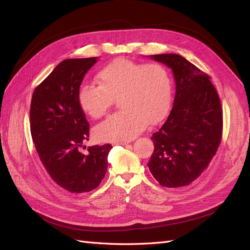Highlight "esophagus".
Here are the masks:
<instances>
[{"label": "esophagus", "mask_w": 250, "mask_h": 250, "mask_svg": "<svg viewBox=\"0 0 250 250\" xmlns=\"http://www.w3.org/2000/svg\"><path fill=\"white\" fill-rule=\"evenodd\" d=\"M129 142H115L114 145H126Z\"/></svg>", "instance_id": "esophagus-1"}]
</instances>
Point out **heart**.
<instances>
[{"label":"heart","instance_id":"b5f03b06","mask_svg":"<svg viewBox=\"0 0 250 250\" xmlns=\"http://www.w3.org/2000/svg\"><path fill=\"white\" fill-rule=\"evenodd\" d=\"M99 84L79 88L82 109L98 119L105 115L115 98L120 113L109 116L94 128L102 142H126L139 135L148 124L156 125L167 115L172 99V83L167 68L158 63L116 59L98 73Z\"/></svg>","mask_w":250,"mask_h":250}]
</instances>
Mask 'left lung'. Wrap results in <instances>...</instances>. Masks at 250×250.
I'll return each instance as SVG.
<instances>
[{
  "label": "left lung",
  "mask_w": 250,
  "mask_h": 250,
  "mask_svg": "<svg viewBox=\"0 0 250 250\" xmlns=\"http://www.w3.org/2000/svg\"><path fill=\"white\" fill-rule=\"evenodd\" d=\"M171 68L176 91L173 107L151 141L148 167L163 187L191 184L208 167L222 133L220 100L209 76L175 54L149 56Z\"/></svg>",
  "instance_id": "left-lung-1"
}]
</instances>
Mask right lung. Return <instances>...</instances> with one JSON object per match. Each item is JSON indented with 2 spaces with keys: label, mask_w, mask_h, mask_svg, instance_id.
<instances>
[{
  "label": "right lung",
  "mask_w": 250,
  "mask_h": 250,
  "mask_svg": "<svg viewBox=\"0 0 250 250\" xmlns=\"http://www.w3.org/2000/svg\"><path fill=\"white\" fill-rule=\"evenodd\" d=\"M98 57L66 59L37 87L31 101V134L37 153L54 182L72 193L89 192L107 171L109 144L94 145L84 155L89 124L78 103V91Z\"/></svg>",
  "instance_id": "right-lung-1"
}]
</instances>
